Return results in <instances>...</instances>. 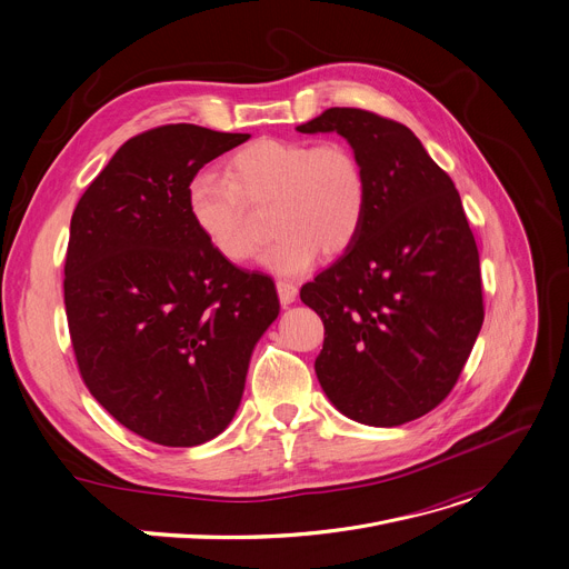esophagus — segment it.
I'll list each match as a JSON object with an SVG mask.
<instances>
[{"label":"esophagus","mask_w":569,"mask_h":569,"mask_svg":"<svg viewBox=\"0 0 569 569\" xmlns=\"http://www.w3.org/2000/svg\"><path fill=\"white\" fill-rule=\"evenodd\" d=\"M277 292H279V299L283 306L292 303L295 297H297V286L292 281H286V279H279L277 281Z\"/></svg>","instance_id":"obj_1"}]
</instances>
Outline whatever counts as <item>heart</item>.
<instances>
[{
	"label": "heart",
	"instance_id": "b5f03b06",
	"mask_svg": "<svg viewBox=\"0 0 569 569\" xmlns=\"http://www.w3.org/2000/svg\"><path fill=\"white\" fill-rule=\"evenodd\" d=\"M268 206L272 233L261 263L286 277L313 268L318 251H345L363 224L368 181L342 142L256 140L227 161L224 177L203 172L188 186V211L222 258L242 263L256 244L251 211Z\"/></svg>",
	"mask_w": 569,
	"mask_h": 569
}]
</instances>
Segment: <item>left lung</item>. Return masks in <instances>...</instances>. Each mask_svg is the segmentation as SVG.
Returning <instances> with one entry per match:
<instances>
[{"label": "left lung", "instance_id": "1", "mask_svg": "<svg viewBox=\"0 0 569 569\" xmlns=\"http://www.w3.org/2000/svg\"><path fill=\"white\" fill-rule=\"evenodd\" d=\"M297 131L340 133L368 181L358 236L299 292L325 322L320 386L360 425L418 420L451 392L483 325L460 194L416 133L372 111L327 109Z\"/></svg>", "mask_w": 569, "mask_h": 569}]
</instances>
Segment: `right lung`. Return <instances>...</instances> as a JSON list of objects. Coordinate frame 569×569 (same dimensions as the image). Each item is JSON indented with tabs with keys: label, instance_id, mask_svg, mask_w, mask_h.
Segmentation results:
<instances>
[{
	"label": "right lung",
	"instance_id": "right-lung-1",
	"mask_svg": "<svg viewBox=\"0 0 569 569\" xmlns=\"http://www.w3.org/2000/svg\"><path fill=\"white\" fill-rule=\"evenodd\" d=\"M247 138L197 124L138 133L72 213L63 290L81 379L163 447L229 427L253 345L279 316L272 279L222 258L188 211L197 172Z\"/></svg>",
	"mask_w": 569,
	"mask_h": 569
}]
</instances>
